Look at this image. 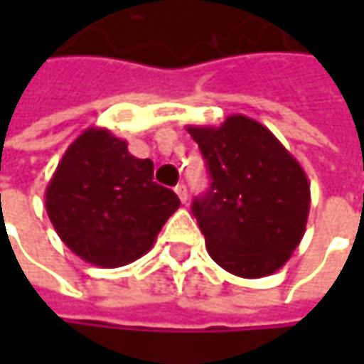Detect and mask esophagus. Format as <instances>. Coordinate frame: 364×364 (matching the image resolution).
I'll return each instance as SVG.
<instances>
[{"mask_svg":"<svg viewBox=\"0 0 364 364\" xmlns=\"http://www.w3.org/2000/svg\"><path fill=\"white\" fill-rule=\"evenodd\" d=\"M174 190H176V194H178V198H180L182 203H186V200H188V188H186L184 184H178Z\"/></svg>","mask_w":364,"mask_h":364,"instance_id":"esophagus-1","label":"esophagus"}]
</instances>
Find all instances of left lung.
Returning a JSON list of instances; mask_svg holds the SVG:
<instances>
[{
  "label": "left lung",
  "instance_id": "1",
  "mask_svg": "<svg viewBox=\"0 0 364 364\" xmlns=\"http://www.w3.org/2000/svg\"><path fill=\"white\" fill-rule=\"evenodd\" d=\"M186 129L210 176L208 192L192 203L208 255L239 277L272 275L306 231V172L265 125L245 115H231L218 127Z\"/></svg>",
  "mask_w": 364,
  "mask_h": 364
}]
</instances>
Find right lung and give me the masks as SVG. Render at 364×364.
I'll return each mask as SVG.
<instances>
[{
  "label": "right lung",
  "instance_id": "obj_1",
  "mask_svg": "<svg viewBox=\"0 0 364 364\" xmlns=\"http://www.w3.org/2000/svg\"><path fill=\"white\" fill-rule=\"evenodd\" d=\"M180 198L154 182V161L109 129L89 127L64 151L46 186V213L63 243L99 267L127 265L154 247Z\"/></svg>",
  "mask_w": 364,
  "mask_h": 364
}]
</instances>
